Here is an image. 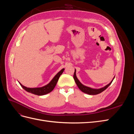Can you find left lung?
Masks as SVG:
<instances>
[{"label": "left lung", "instance_id": "left-lung-1", "mask_svg": "<svg viewBox=\"0 0 134 134\" xmlns=\"http://www.w3.org/2000/svg\"><path fill=\"white\" fill-rule=\"evenodd\" d=\"M73 78H74V79L75 80V82L76 83V84L77 85V86L78 87V88H79V90L81 91H82L83 92H84L85 93H87V94H90V95H96V94H99V93H100L101 92H102L103 91H104L105 90H106V89L109 86H110V84L112 83L113 80L114 79V78H115V76H114V78H113V80L108 84H107V86H104L103 88H99V89H94V88H90V87H87L86 86H84L83 84H82V83L80 82V81L78 80V79L77 78L76 75V70H75L74 75H73Z\"/></svg>", "mask_w": 134, "mask_h": 134}]
</instances>
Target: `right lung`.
<instances>
[{"mask_svg": "<svg viewBox=\"0 0 134 134\" xmlns=\"http://www.w3.org/2000/svg\"><path fill=\"white\" fill-rule=\"evenodd\" d=\"M64 70V69H63L61 70L54 77L53 79L51 80V82L49 83L42 87L27 88L25 86H23V85L21 83H20L19 82H18L20 84V85H21V86L27 92L37 96H43L47 94V93H49L54 90L56 84H57L60 76L62 74Z\"/></svg>", "mask_w": 134, "mask_h": 134, "instance_id": "1", "label": "right lung"}]
</instances>
